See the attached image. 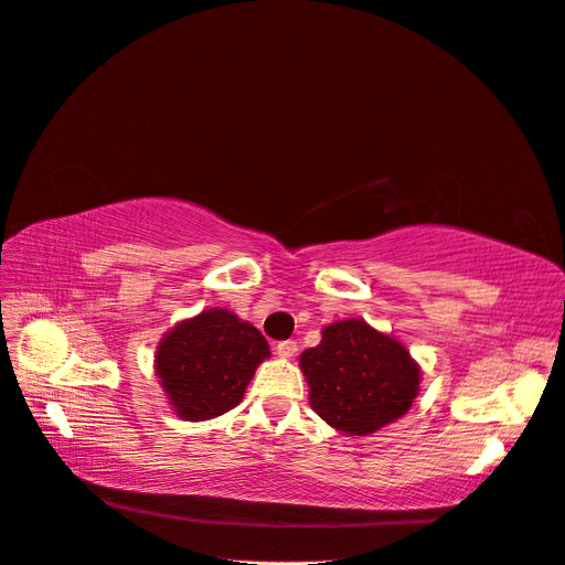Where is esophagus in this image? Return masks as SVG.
<instances>
[{
  "label": "esophagus",
  "mask_w": 565,
  "mask_h": 565,
  "mask_svg": "<svg viewBox=\"0 0 565 565\" xmlns=\"http://www.w3.org/2000/svg\"><path fill=\"white\" fill-rule=\"evenodd\" d=\"M277 354H279L281 359L296 356V354H298V342H296V340H284V342H279V344H277Z\"/></svg>",
  "instance_id": "obj_1"
}]
</instances>
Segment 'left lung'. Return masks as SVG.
<instances>
[{
  "instance_id": "obj_1",
  "label": "left lung",
  "mask_w": 565,
  "mask_h": 565,
  "mask_svg": "<svg viewBox=\"0 0 565 565\" xmlns=\"http://www.w3.org/2000/svg\"><path fill=\"white\" fill-rule=\"evenodd\" d=\"M309 406L335 431L369 436L404 417L423 371L406 344L363 319H342L321 331V342L300 354Z\"/></svg>"
}]
</instances>
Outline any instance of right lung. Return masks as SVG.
I'll return each mask as SVG.
<instances>
[{
	"instance_id": "obj_1",
	"label": "right lung",
	"mask_w": 565,
	"mask_h": 565,
	"mask_svg": "<svg viewBox=\"0 0 565 565\" xmlns=\"http://www.w3.org/2000/svg\"><path fill=\"white\" fill-rule=\"evenodd\" d=\"M265 359L269 344L256 326L230 309L211 307L163 333L154 373L180 420L202 423L242 404Z\"/></svg>"
}]
</instances>
